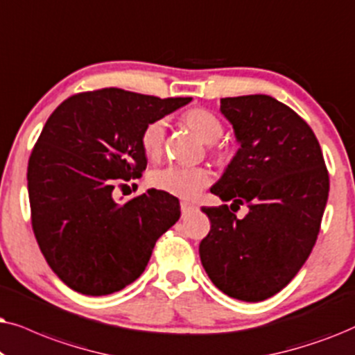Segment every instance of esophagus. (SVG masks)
<instances>
[{"mask_svg":"<svg viewBox=\"0 0 355 355\" xmlns=\"http://www.w3.org/2000/svg\"><path fill=\"white\" fill-rule=\"evenodd\" d=\"M198 207L195 205H190V202H182V216L187 217L190 216L191 212H195Z\"/></svg>","mask_w":355,"mask_h":355,"instance_id":"34e87169","label":"esophagus"}]
</instances>
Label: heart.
Returning a JSON list of instances; mask_svg holds the SVG:
<instances>
[{
    "instance_id": "heart-1",
    "label": "heart",
    "mask_w": 355,
    "mask_h": 355,
    "mask_svg": "<svg viewBox=\"0 0 355 355\" xmlns=\"http://www.w3.org/2000/svg\"><path fill=\"white\" fill-rule=\"evenodd\" d=\"M183 123L200 138L202 143L214 146L217 139L224 133V125L220 118L211 110L196 107L188 110L183 115ZM165 130L167 121L164 118L149 121L141 133V148L150 160H157L164 153ZM212 175L205 167H170L157 168L149 175V183L155 190H160L168 195L182 198V200H193L206 187L211 185Z\"/></svg>"
}]
</instances>
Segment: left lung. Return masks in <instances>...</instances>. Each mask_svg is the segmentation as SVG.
<instances>
[{
    "instance_id": "left-lung-1",
    "label": "left lung",
    "mask_w": 355,
    "mask_h": 355,
    "mask_svg": "<svg viewBox=\"0 0 355 355\" xmlns=\"http://www.w3.org/2000/svg\"><path fill=\"white\" fill-rule=\"evenodd\" d=\"M240 149L211 193L222 205L202 207L211 230L200 243L205 271L217 289L261 302L284 289L310 257L329 191L318 139L304 118L276 98H220Z\"/></svg>"
}]
</instances>
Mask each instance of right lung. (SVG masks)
<instances>
[{
  "label": "right lung",
  "instance_id": "obj_1",
  "mask_svg": "<svg viewBox=\"0 0 355 355\" xmlns=\"http://www.w3.org/2000/svg\"><path fill=\"white\" fill-rule=\"evenodd\" d=\"M188 102L107 87L71 96L46 120L27 167L32 229L49 266L73 291L107 295L131 284L180 219V202L168 193L150 188L118 202L113 190L146 170L144 126Z\"/></svg>",
  "mask_w": 355,
  "mask_h": 355
}]
</instances>
